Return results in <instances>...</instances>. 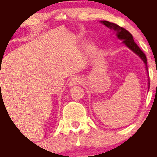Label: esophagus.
<instances>
[{
	"label": "esophagus",
	"instance_id": "esophagus-1",
	"mask_svg": "<svg viewBox=\"0 0 157 157\" xmlns=\"http://www.w3.org/2000/svg\"><path fill=\"white\" fill-rule=\"evenodd\" d=\"M81 80L79 77L76 76V77H73V78L69 82V85L70 86H73V85H79V84H81Z\"/></svg>",
	"mask_w": 157,
	"mask_h": 157
}]
</instances>
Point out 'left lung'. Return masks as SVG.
Instances as JSON below:
<instances>
[{
    "instance_id": "8db88e82",
    "label": "left lung",
    "mask_w": 157,
    "mask_h": 157,
    "mask_svg": "<svg viewBox=\"0 0 157 157\" xmlns=\"http://www.w3.org/2000/svg\"><path fill=\"white\" fill-rule=\"evenodd\" d=\"M101 22L104 24L105 25H106L107 27L110 28L111 30H115L116 35H117V37H118V39L123 40V43H125V45H127L130 49L132 50L135 53H136L142 59L143 61L144 62L145 66H146V69L147 70V58H146V56H145L144 53L141 51L140 48H139L138 45L134 42L132 34H131L128 30H127L123 27H120L119 25H118L115 23H113V22H110V21H101ZM149 85H150V83H149Z\"/></svg>"
}]
</instances>
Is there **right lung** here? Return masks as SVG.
Segmentation results:
<instances>
[{
  "instance_id": "obj_1",
  "label": "right lung",
  "mask_w": 157,
  "mask_h": 157,
  "mask_svg": "<svg viewBox=\"0 0 157 157\" xmlns=\"http://www.w3.org/2000/svg\"><path fill=\"white\" fill-rule=\"evenodd\" d=\"M11 38H12V37H11Z\"/></svg>"
}]
</instances>
